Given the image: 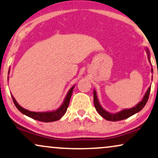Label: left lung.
Here are the masks:
<instances>
[{
	"label": "left lung",
	"instance_id": "1",
	"mask_svg": "<svg viewBox=\"0 0 158 158\" xmlns=\"http://www.w3.org/2000/svg\"><path fill=\"white\" fill-rule=\"evenodd\" d=\"M146 51H147V54H148V59L149 62L151 63L150 56H149V52L148 48H146ZM151 72L152 73H153L152 68L151 69ZM150 89H151V87H149V89H147V92L145 93L142 101L139 102L136 106H134V107L131 108V109L123 110L121 111L117 112V113H110V112L106 111L105 110L102 108V106L100 105L99 100H98L97 92H96L95 90H94V106H95V108L96 110H97V111L98 112V113H99L102 118H104V119H106V120H110V121H118V120H125L126 119V118H129V117L134 115V114L137 113V112H139V111H141V110L144 108L145 104H147V101H148L149 95V93H150Z\"/></svg>",
	"mask_w": 158,
	"mask_h": 158
}]
</instances>
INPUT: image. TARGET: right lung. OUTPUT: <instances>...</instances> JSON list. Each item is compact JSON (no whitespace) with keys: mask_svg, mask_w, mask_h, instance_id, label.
Here are the masks:
<instances>
[{"mask_svg":"<svg viewBox=\"0 0 158 158\" xmlns=\"http://www.w3.org/2000/svg\"><path fill=\"white\" fill-rule=\"evenodd\" d=\"M9 80V77H8ZM75 85H73L70 89L69 90L68 93L66 95V97L63 102V103L61 104V105L59 106L58 109L54 110V111H49V112H32L29 111V110L24 109V108L22 107L19 104L17 103V102L16 101V99H14V97L12 96V99L15 106H16L18 110L22 112V114H25V115L30 117V118H32V119L38 120V121L45 122V123H49V122H54L56 121L59 119H61V117H62L66 112L67 107L69 106V101H70V98L72 94H73V89H74Z\"/></svg>","mask_w":158,"mask_h":158,"instance_id":"obj_1","label":"right lung"}]
</instances>
